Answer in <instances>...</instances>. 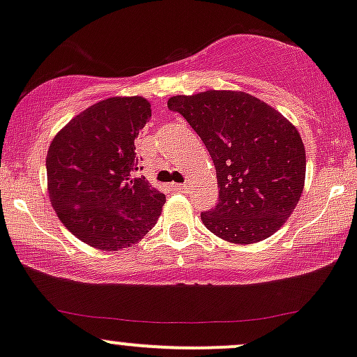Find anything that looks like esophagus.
<instances>
[{"label":"esophagus","mask_w":357,"mask_h":357,"mask_svg":"<svg viewBox=\"0 0 357 357\" xmlns=\"http://www.w3.org/2000/svg\"><path fill=\"white\" fill-rule=\"evenodd\" d=\"M174 189H177L178 192H185V190H187V183H175Z\"/></svg>","instance_id":"esophagus-1"}]
</instances>
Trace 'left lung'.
<instances>
[{
  "label": "left lung",
  "instance_id": "8db88e82",
  "mask_svg": "<svg viewBox=\"0 0 357 357\" xmlns=\"http://www.w3.org/2000/svg\"><path fill=\"white\" fill-rule=\"evenodd\" d=\"M168 109L192 126L216 167L220 202L201 213L206 228L241 245L278 231L305 187L306 156L298 129L245 91L177 95Z\"/></svg>",
  "mask_w": 357,
  "mask_h": 357
}]
</instances>
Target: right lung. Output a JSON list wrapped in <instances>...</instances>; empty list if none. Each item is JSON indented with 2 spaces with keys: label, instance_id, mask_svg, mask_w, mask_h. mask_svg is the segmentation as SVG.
I'll list each match as a JSON object with an SVG mask.
<instances>
[{
  "label": "right lung",
  "instance_id": "right-lung-1",
  "mask_svg": "<svg viewBox=\"0 0 357 357\" xmlns=\"http://www.w3.org/2000/svg\"><path fill=\"white\" fill-rule=\"evenodd\" d=\"M149 117L146 98H107L71 119L49 146L52 208L76 238L98 250L136 243L162 213L165 194L134 175V139Z\"/></svg>",
  "mask_w": 357,
  "mask_h": 357
}]
</instances>
